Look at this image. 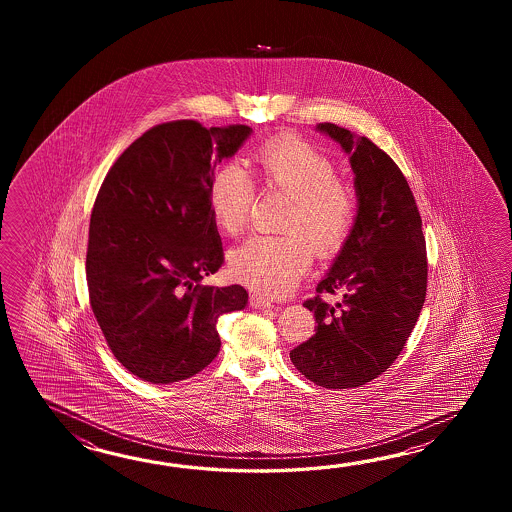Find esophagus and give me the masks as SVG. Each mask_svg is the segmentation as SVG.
<instances>
[{
	"instance_id": "obj_1",
	"label": "esophagus",
	"mask_w": 512,
	"mask_h": 512,
	"mask_svg": "<svg viewBox=\"0 0 512 512\" xmlns=\"http://www.w3.org/2000/svg\"><path fill=\"white\" fill-rule=\"evenodd\" d=\"M251 305L254 309H261V311H265V309H272V307H274V305L271 304V300H269V298H265V296H261V294H252Z\"/></svg>"
}]
</instances>
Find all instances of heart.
<instances>
[{
	"label": "heart",
	"mask_w": 512,
	"mask_h": 512,
	"mask_svg": "<svg viewBox=\"0 0 512 512\" xmlns=\"http://www.w3.org/2000/svg\"><path fill=\"white\" fill-rule=\"evenodd\" d=\"M254 174L267 188L291 196L278 236L256 234L229 252L230 276L267 294H285L311 263V249L327 258L348 241L357 218V199L335 179V164L326 153L298 139L269 142L252 157ZM254 183L238 163L221 166L208 186L214 223L236 236L247 227ZM312 247L309 248L308 245Z\"/></svg>",
	"instance_id": "1"
}]
</instances>
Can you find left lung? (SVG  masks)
Wrapping results in <instances>:
<instances>
[{
  "label": "left lung",
  "instance_id": "left-lung-1",
  "mask_svg": "<svg viewBox=\"0 0 512 512\" xmlns=\"http://www.w3.org/2000/svg\"><path fill=\"white\" fill-rule=\"evenodd\" d=\"M316 131L349 155L357 218L318 296L304 304L318 326L291 360L305 379L346 390L379 377L403 351L425 304V236L414 194L388 153L331 122ZM327 292H342L343 302L327 305L319 296Z\"/></svg>",
  "mask_w": 512,
  "mask_h": 512
}]
</instances>
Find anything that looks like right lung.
<instances>
[{"label":"right lung","instance_id":"add662e5","mask_svg":"<svg viewBox=\"0 0 512 512\" xmlns=\"http://www.w3.org/2000/svg\"><path fill=\"white\" fill-rule=\"evenodd\" d=\"M243 124L153 126L109 168L91 212L89 302L115 359L142 381L170 384L205 370L221 348L218 318L241 311V285L201 280L223 263L208 207L214 170L251 137Z\"/></svg>","mask_w":512,"mask_h":512}]
</instances>
